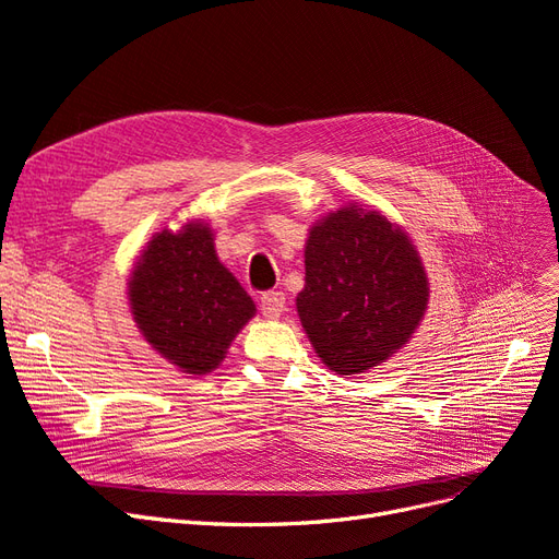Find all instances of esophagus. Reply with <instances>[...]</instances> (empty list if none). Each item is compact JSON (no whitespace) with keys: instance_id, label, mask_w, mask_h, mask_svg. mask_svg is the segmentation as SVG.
Returning <instances> with one entry per match:
<instances>
[{"instance_id":"esophagus-1","label":"esophagus","mask_w":559,"mask_h":559,"mask_svg":"<svg viewBox=\"0 0 559 559\" xmlns=\"http://www.w3.org/2000/svg\"><path fill=\"white\" fill-rule=\"evenodd\" d=\"M261 312L267 319H277L284 312V294L282 292H265L261 296Z\"/></svg>"}]
</instances>
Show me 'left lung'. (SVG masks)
<instances>
[{
	"mask_svg": "<svg viewBox=\"0 0 559 559\" xmlns=\"http://www.w3.org/2000/svg\"><path fill=\"white\" fill-rule=\"evenodd\" d=\"M429 282L417 249L380 212L343 207L310 228L300 324L337 376L366 373L419 326Z\"/></svg>",
	"mask_w": 559,
	"mask_h": 559,
	"instance_id": "1",
	"label": "left lung"
}]
</instances>
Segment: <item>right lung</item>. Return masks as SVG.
<instances>
[{
	"label": "right lung",
	"mask_w": 559,
	"mask_h": 559,
	"mask_svg": "<svg viewBox=\"0 0 559 559\" xmlns=\"http://www.w3.org/2000/svg\"><path fill=\"white\" fill-rule=\"evenodd\" d=\"M128 286L146 341L191 376L222 364L233 337L257 312L240 282L218 263L212 230L202 222L154 235Z\"/></svg>",
	"instance_id": "add662e5"
}]
</instances>
